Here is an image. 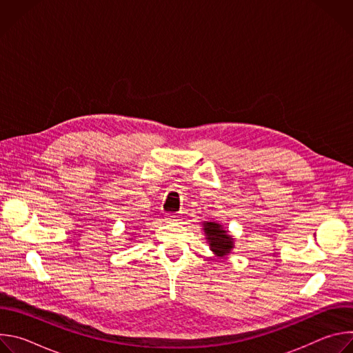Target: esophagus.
Masks as SVG:
<instances>
[{
  "mask_svg": "<svg viewBox=\"0 0 353 353\" xmlns=\"http://www.w3.org/2000/svg\"><path fill=\"white\" fill-rule=\"evenodd\" d=\"M180 221H181V216L179 215V214H168L166 215V222L168 223H180Z\"/></svg>",
  "mask_w": 353,
  "mask_h": 353,
  "instance_id": "1",
  "label": "esophagus"
}]
</instances>
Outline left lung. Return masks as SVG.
<instances>
[{"mask_svg": "<svg viewBox=\"0 0 353 353\" xmlns=\"http://www.w3.org/2000/svg\"><path fill=\"white\" fill-rule=\"evenodd\" d=\"M203 230L205 232V239L210 245V250L218 259H225L232 253L234 248V239L229 234L222 223L215 221H205L203 222Z\"/></svg>", "mask_w": 353, "mask_h": 353, "instance_id": "8db88e82", "label": "left lung"}]
</instances>
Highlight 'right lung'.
<instances>
[{
  "label": "right lung",
  "instance_id": "1",
  "mask_svg": "<svg viewBox=\"0 0 353 353\" xmlns=\"http://www.w3.org/2000/svg\"><path fill=\"white\" fill-rule=\"evenodd\" d=\"M130 240H132V239H130Z\"/></svg>",
  "mask_w": 353,
  "mask_h": 353
}]
</instances>
